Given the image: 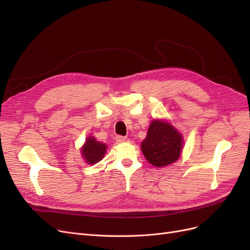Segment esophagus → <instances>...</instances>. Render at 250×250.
I'll list each match as a JSON object with an SVG mask.
<instances>
[{"instance_id": "34e87169", "label": "esophagus", "mask_w": 250, "mask_h": 250, "mask_svg": "<svg viewBox=\"0 0 250 250\" xmlns=\"http://www.w3.org/2000/svg\"><path fill=\"white\" fill-rule=\"evenodd\" d=\"M116 141L118 143H126V142L129 141V139H128L127 137H121V135H118V137L116 138Z\"/></svg>"}]
</instances>
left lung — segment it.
Here are the masks:
<instances>
[{
    "label": "left lung",
    "instance_id": "left-lung-1",
    "mask_svg": "<svg viewBox=\"0 0 250 250\" xmlns=\"http://www.w3.org/2000/svg\"><path fill=\"white\" fill-rule=\"evenodd\" d=\"M183 147V134L166 119L151 121L147 137L141 144L144 156L157 168L175 163L181 154Z\"/></svg>",
    "mask_w": 250,
    "mask_h": 250
}]
</instances>
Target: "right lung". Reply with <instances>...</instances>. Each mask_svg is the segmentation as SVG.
<instances>
[{
	"instance_id": "add662e5",
	"label": "right lung",
	"mask_w": 250,
	"mask_h": 250,
	"mask_svg": "<svg viewBox=\"0 0 250 250\" xmlns=\"http://www.w3.org/2000/svg\"><path fill=\"white\" fill-rule=\"evenodd\" d=\"M80 150L81 156L83 157L84 162L88 165H95L103 160L105 153H106L107 145L97 141L95 137L88 135Z\"/></svg>"
}]
</instances>
